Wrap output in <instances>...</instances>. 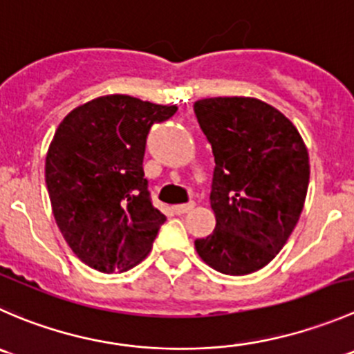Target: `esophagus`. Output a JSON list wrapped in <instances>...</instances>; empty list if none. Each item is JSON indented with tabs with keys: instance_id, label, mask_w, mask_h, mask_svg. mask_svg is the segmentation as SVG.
<instances>
[{
	"instance_id": "34e87169",
	"label": "esophagus",
	"mask_w": 354,
	"mask_h": 354,
	"mask_svg": "<svg viewBox=\"0 0 354 354\" xmlns=\"http://www.w3.org/2000/svg\"><path fill=\"white\" fill-rule=\"evenodd\" d=\"M194 203H184V205H176L174 206V212L177 213V215H182V213H187V212H191L192 208H194Z\"/></svg>"
}]
</instances>
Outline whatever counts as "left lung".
<instances>
[{"label":"left lung","instance_id":"1","mask_svg":"<svg viewBox=\"0 0 354 354\" xmlns=\"http://www.w3.org/2000/svg\"><path fill=\"white\" fill-rule=\"evenodd\" d=\"M215 156L209 201L216 225L196 239L199 258L225 275L270 263L295 230L310 182V158L296 125L257 97L194 103Z\"/></svg>","mask_w":354,"mask_h":354}]
</instances>
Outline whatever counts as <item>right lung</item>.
Instances as JSON below:
<instances>
[{
    "mask_svg": "<svg viewBox=\"0 0 354 354\" xmlns=\"http://www.w3.org/2000/svg\"><path fill=\"white\" fill-rule=\"evenodd\" d=\"M177 111L127 94L73 108L48 148L46 185L59 232L87 267L103 274L141 263L165 215L142 170L146 136Z\"/></svg>",
    "mask_w": 354,
    "mask_h": 354,
    "instance_id": "right-lung-1",
    "label": "right lung"
}]
</instances>
